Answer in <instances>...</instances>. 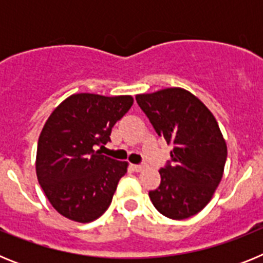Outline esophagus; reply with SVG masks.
<instances>
[{"mask_svg":"<svg viewBox=\"0 0 263 263\" xmlns=\"http://www.w3.org/2000/svg\"><path fill=\"white\" fill-rule=\"evenodd\" d=\"M132 168H133L136 173H139V171H142L143 170V166L142 164H132Z\"/></svg>","mask_w":263,"mask_h":263,"instance_id":"34e87169","label":"esophagus"}]
</instances>
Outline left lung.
<instances>
[{"mask_svg": "<svg viewBox=\"0 0 263 263\" xmlns=\"http://www.w3.org/2000/svg\"><path fill=\"white\" fill-rule=\"evenodd\" d=\"M136 100L158 136L174 146L171 159L159 170V187L148 192L150 200L166 217H191L210 203L224 173L227 143L217 121L183 88L137 95Z\"/></svg>", "mask_w": 263, "mask_h": 263, "instance_id": "obj_1", "label": "left lung"}]
</instances>
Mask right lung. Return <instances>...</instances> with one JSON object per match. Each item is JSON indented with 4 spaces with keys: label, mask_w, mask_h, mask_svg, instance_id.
Returning <instances> with one entry per match:
<instances>
[{
    "label": "right lung",
    "mask_w": 263,
    "mask_h": 263,
    "mask_svg": "<svg viewBox=\"0 0 263 263\" xmlns=\"http://www.w3.org/2000/svg\"><path fill=\"white\" fill-rule=\"evenodd\" d=\"M132 105V96L76 93L46 121L36 150V178L62 216L90 222L108 210L127 162L96 148L110 141L111 127Z\"/></svg>",
    "instance_id": "1"
}]
</instances>
